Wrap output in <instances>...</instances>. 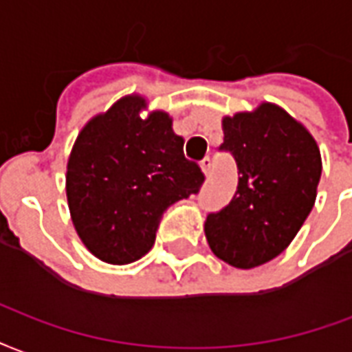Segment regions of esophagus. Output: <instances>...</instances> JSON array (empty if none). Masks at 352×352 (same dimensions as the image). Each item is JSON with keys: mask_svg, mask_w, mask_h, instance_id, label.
I'll list each match as a JSON object with an SVG mask.
<instances>
[{"mask_svg": "<svg viewBox=\"0 0 352 352\" xmlns=\"http://www.w3.org/2000/svg\"><path fill=\"white\" fill-rule=\"evenodd\" d=\"M201 168H202V173H204L208 176V174H210V170H212V159H210V157L202 159V161H201Z\"/></svg>", "mask_w": 352, "mask_h": 352, "instance_id": "1", "label": "esophagus"}]
</instances>
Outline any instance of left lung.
Listing matches in <instances>:
<instances>
[{"label": "left lung", "mask_w": 352, "mask_h": 352, "mask_svg": "<svg viewBox=\"0 0 352 352\" xmlns=\"http://www.w3.org/2000/svg\"><path fill=\"white\" fill-rule=\"evenodd\" d=\"M221 151L238 166L227 206L208 214L210 250L234 268H255L292 242L317 197L320 151L309 131L272 102L223 118Z\"/></svg>", "instance_id": "8db88e82"}]
</instances>
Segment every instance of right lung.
<instances>
[{"label":"right lung","instance_id":"add662e5","mask_svg":"<svg viewBox=\"0 0 352 352\" xmlns=\"http://www.w3.org/2000/svg\"><path fill=\"white\" fill-rule=\"evenodd\" d=\"M146 101L123 97L89 120L67 163V202L80 240L109 264L144 257L161 217L174 202L197 195L201 166L184 155V138L166 112L142 120Z\"/></svg>","mask_w":352,"mask_h":352}]
</instances>
